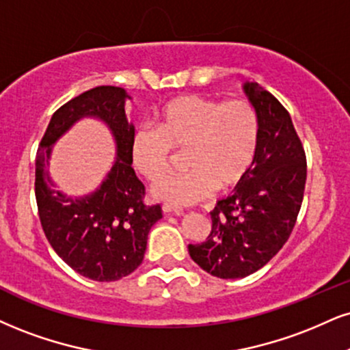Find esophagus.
I'll return each instance as SVG.
<instances>
[{"instance_id": "obj_1", "label": "esophagus", "mask_w": 350, "mask_h": 350, "mask_svg": "<svg viewBox=\"0 0 350 350\" xmlns=\"http://www.w3.org/2000/svg\"><path fill=\"white\" fill-rule=\"evenodd\" d=\"M163 212L164 213H174V215H180V213L184 212L180 207H176V205H171V204H164L163 205Z\"/></svg>"}]
</instances>
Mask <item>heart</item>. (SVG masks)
Listing matches in <instances>:
<instances>
[{
    "mask_svg": "<svg viewBox=\"0 0 350 350\" xmlns=\"http://www.w3.org/2000/svg\"><path fill=\"white\" fill-rule=\"evenodd\" d=\"M154 129L138 127L130 137V161L145 179L159 180L169 170L172 150H187L189 171L153 187L154 199L192 205L238 186L251 171L259 146L258 113L250 103H225L183 94L154 112Z\"/></svg>",
    "mask_w": 350,
    "mask_h": 350,
    "instance_id": "b5f03b06",
    "label": "heart"
}]
</instances>
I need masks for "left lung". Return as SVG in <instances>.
<instances>
[{"mask_svg": "<svg viewBox=\"0 0 350 350\" xmlns=\"http://www.w3.org/2000/svg\"><path fill=\"white\" fill-rule=\"evenodd\" d=\"M259 120L251 171L210 212L212 231L189 244L192 260L218 279H243L282 250L295 226L306 183V157L282 104L258 83H244Z\"/></svg>", "mask_w": 350, "mask_h": 350, "instance_id": "1", "label": "left lung"}]
</instances>
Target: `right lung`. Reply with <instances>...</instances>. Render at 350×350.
<instances>
[{"label":"right lung","mask_w":350,"mask_h":350,"mask_svg":"<svg viewBox=\"0 0 350 350\" xmlns=\"http://www.w3.org/2000/svg\"><path fill=\"white\" fill-rule=\"evenodd\" d=\"M125 90L98 86L55 111L36 157V200L50 246L68 266L98 282H113L142 264L151 226L163 217L159 205L143 202L145 186L130 161L135 127L125 116ZM84 116L103 120L116 142V161L90 196L73 200L55 191L48 176L54 142Z\"/></svg>","instance_id":"add662e5"}]
</instances>
